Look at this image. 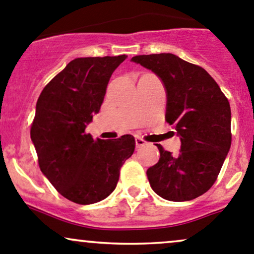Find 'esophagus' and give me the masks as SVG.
<instances>
[{
  "instance_id": "obj_1",
  "label": "esophagus",
  "mask_w": 254,
  "mask_h": 254,
  "mask_svg": "<svg viewBox=\"0 0 254 254\" xmlns=\"http://www.w3.org/2000/svg\"><path fill=\"white\" fill-rule=\"evenodd\" d=\"M135 142H136V148H141V147H143L144 144H146V141L142 140L140 137H136Z\"/></svg>"
}]
</instances>
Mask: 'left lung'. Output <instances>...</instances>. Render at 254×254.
<instances>
[{"mask_svg": "<svg viewBox=\"0 0 254 254\" xmlns=\"http://www.w3.org/2000/svg\"><path fill=\"white\" fill-rule=\"evenodd\" d=\"M166 89V122L181 140L174 155L157 144L160 158L147 170L153 190L169 201H188L212 187L231 144V111L221 88L204 68L170 53L137 55Z\"/></svg>", "mask_w": 254, "mask_h": 254, "instance_id": "1", "label": "left lung"}]
</instances>
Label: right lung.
Segmentation results:
<instances>
[{"label": "right lung", "instance_id": "add662e5", "mask_svg": "<svg viewBox=\"0 0 254 254\" xmlns=\"http://www.w3.org/2000/svg\"><path fill=\"white\" fill-rule=\"evenodd\" d=\"M127 55L77 58L42 90L31 140L42 174L66 199L90 205L116 189L135 138L95 141L85 127L99 113L110 78Z\"/></svg>", "mask_w": 254, "mask_h": 254}]
</instances>
